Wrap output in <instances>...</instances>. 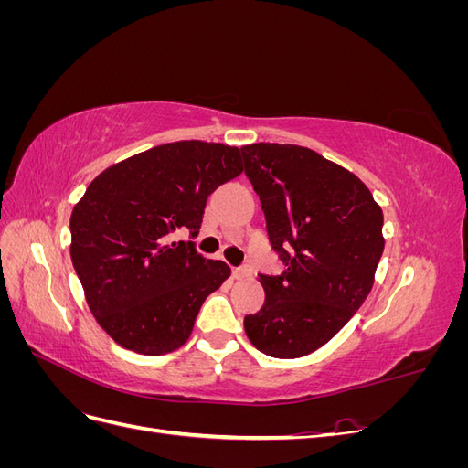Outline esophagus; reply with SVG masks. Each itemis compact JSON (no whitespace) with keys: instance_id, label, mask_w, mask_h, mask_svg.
<instances>
[{"instance_id":"obj_1","label":"esophagus","mask_w":468,"mask_h":468,"mask_svg":"<svg viewBox=\"0 0 468 468\" xmlns=\"http://www.w3.org/2000/svg\"><path fill=\"white\" fill-rule=\"evenodd\" d=\"M251 275V267L244 265V267H238L234 269V279H246Z\"/></svg>"}]
</instances>
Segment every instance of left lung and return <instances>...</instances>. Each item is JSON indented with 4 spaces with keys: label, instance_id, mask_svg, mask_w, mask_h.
<instances>
[{
    "label": "left lung",
    "instance_id": "8db88e82",
    "mask_svg": "<svg viewBox=\"0 0 468 468\" xmlns=\"http://www.w3.org/2000/svg\"><path fill=\"white\" fill-rule=\"evenodd\" d=\"M242 158L285 265L260 273L265 303L244 330L265 356L296 359L328 344L371 292L382 210L357 176L310 148L260 143L242 146Z\"/></svg>",
    "mask_w": 468,
    "mask_h": 468
}]
</instances>
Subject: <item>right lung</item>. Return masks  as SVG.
Instances as JSON below:
<instances>
[{
    "mask_svg": "<svg viewBox=\"0 0 468 468\" xmlns=\"http://www.w3.org/2000/svg\"><path fill=\"white\" fill-rule=\"evenodd\" d=\"M242 174L239 150L179 140L99 174L69 218V256L99 325L126 349L164 356L187 342L210 292L230 277L195 242L208 195Z\"/></svg>",
    "mask_w": 468,
    "mask_h": 468,
    "instance_id": "right-lung-1",
    "label": "right lung"
}]
</instances>
